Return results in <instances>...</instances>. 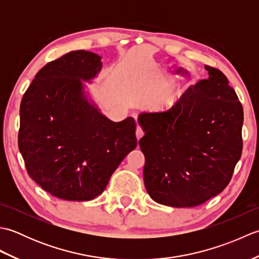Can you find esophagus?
<instances>
[{"label":"esophagus","mask_w":259,"mask_h":259,"mask_svg":"<svg viewBox=\"0 0 259 259\" xmlns=\"http://www.w3.org/2000/svg\"><path fill=\"white\" fill-rule=\"evenodd\" d=\"M144 135H145V134H144V130H142L139 125L137 126V130H136V136H137V139L140 140V139L142 138V137H144Z\"/></svg>","instance_id":"34e87169"}]
</instances>
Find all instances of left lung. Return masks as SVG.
I'll use <instances>...</instances> for the list:
<instances>
[{"label": "left lung", "instance_id": "8db88e82", "mask_svg": "<svg viewBox=\"0 0 259 259\" xmlns=\"http://www.w3.org/2000/svg\"><path fill=\"white\" fill-rule=\"evenodd\" d=\"M191 85L171 108L139 114L144 181L153 200L195 207L222 192L243 150L244 112L222 71Z\"/></svg>", "mask_w": 259, "mask_h": 259}]
</instances>
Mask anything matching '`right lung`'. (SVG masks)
<instances>
[{"instance_id":"add662e5","label":"right lung","mask_w":259,"mask_h":259,"mask_svg":"<svg viewBox=\"0 0 259 259\" xmlns=\"http://www.w3.org/2000/svg\"><path fill=\"white\" fill-rule=\"evenodd\" d=\"M101 59L64 54L38 71L22 98L19 149L27 174L60 199H95L137 147L135 119L110 120L85 85L98 78Z\"/></svg>"}]
</instances>
